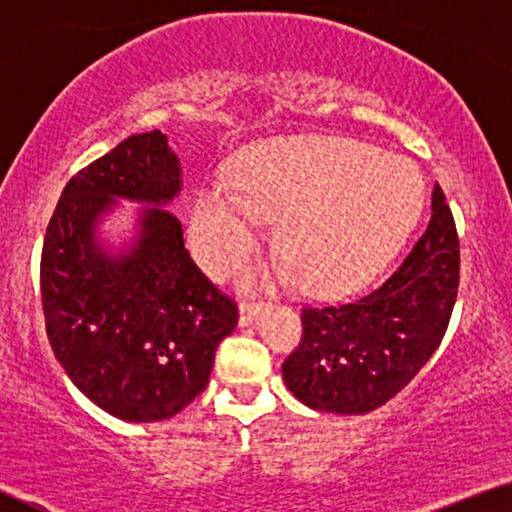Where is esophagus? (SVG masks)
Here are the masks:
<instances>
[{"instance_id": "obj_1", "label": "esophagus", "mask_w": 512, "mask_h": 512, "mask_svg": "<svg viewBox=\"0 0 512 512\" xmlns=\"http://www.w3.org/2000/svg\"><path fill=\"white\" fill-rule=\"evenodd\" d=\"M259 312H262V303H241L239 308V326H250L257 322Z\"/></svg>"}]
</instances>
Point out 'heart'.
I'll use <instances>...</instances> for the list:
<instances>
[{
	"label": "heart",
	"instance_id": "heart-1",
	"mask_svg": "<svg viewBox=\"0 0 512 512\" xmlns=\"http://www.w3.org/2000/svg\"><path fill=\"white\" fill-rule=\"evenodd\" d=\"M423 179L404 158L342 137L278 140L250 151L239 183L197 190L190 236L204 266L232 269L253 253L264 216L280 218L278 248L301 285L347 294L372 280L407 241Z\"/></svg>",
	"mask_w": 512,
	"mask_h": 512
}]
</instances>
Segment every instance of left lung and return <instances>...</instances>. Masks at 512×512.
<instances>
[{
  "label": "left lung",
  "mask_w": 512,
  "mask_h": 512,
  "mask_svg": "<svg viewBox=\"0 0 512 512\" xmlns=\"http://www.w3.org/2000/svg\"><path fill=\"white\" fill-rule=\"evenodd\" d=\"M460 282V241L444 190L398 271L363 299L303 308L301 345L282 363L294 398L315 411L368 414L398 395L437 352Z\"/></svg>",
  "instance_id": "obj_1"
}]
</instances>
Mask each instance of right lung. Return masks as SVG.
<instances>
[{
    "label": "right lung",
    "mask_w": 512,
    "mask_h": 512,
    "mask_svg": "<svg viewBox=\"0 0 512 512\" xmlns=\"http://www.w3.org/2000/svg\"><path fill=\"white\" fill-rule=\"evenodd\" d=\"M181 163L160 131L131 135L66 183L41 255L45 331L68 379L128 423L172 418L209 384L236 305L183 248ZM133 201L134 239L102 225Z\"/></svg>",
    "instance_id": "obj_1"
}]
</instances>
